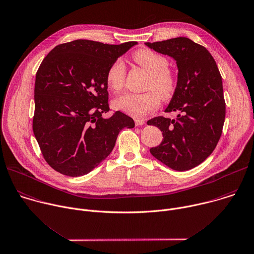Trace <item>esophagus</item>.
<instances>
[{"mask_svg":"<svg viewBox=\"0 0 254 254\" xmlns=\"http://www.w3.org/2000/svg\"><path fill=\"white\" fill-rule=\"evenodd\" d=\"M134 123H135V126L138 127V126H143L144 125V122L142 120H138V119H135L134 120Z\"/></svg>","mask_w":254,"mask_h":254,"instance_id":"obj_1","label":"esophagus"}]
</instances>
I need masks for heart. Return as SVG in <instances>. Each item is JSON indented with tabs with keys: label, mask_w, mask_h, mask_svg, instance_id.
<instances>
[{
	"label": "heart",
	"mask_w": 254,
	"mask_h": 254,
	"mask_svg": "<svg viewBox=\"0 0 254 254\" xmlns=\"http://www.w3.org/2000/svg\"><path fill=\"white\" fill-rule=\"evenodd\" d=\"M134 62L149 73L143 94L126 93L114 100L115 109L132 117H142L155 111L160 98L170 100L176 91L175 74L168 69V61L163 56L148 50L140 49L132 56ZM126 79V65L122 60L115 61L108 68L106 81L110 90L119 92L123 89Z\"/></svg>",
	"instance_id": "heart-1"
}]
</instances>
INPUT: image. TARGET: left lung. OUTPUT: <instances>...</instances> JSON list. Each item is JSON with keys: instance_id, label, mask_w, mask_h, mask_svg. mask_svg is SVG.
<instances>
[{"instance_id": "left-lung-1", "label": "left lung", "mask_w": 254, "mask_h": 254, "mask_svg": "<svg viewBox=\"0 0 254 254\" xmlns=\"http://www.w3.org/2000/svg\"><path fill=\"white\" fill-rule=\"evenodd\" d=\"M145 45L174 58L179 68L177 88L164 112L180 115L177 121L156 117L147 122L163 136L161 143L149 151L175 171L191 170L211 154L221 136L225 102L219 69L210 53L188 38Z\"/></svg>"}]
</instances>
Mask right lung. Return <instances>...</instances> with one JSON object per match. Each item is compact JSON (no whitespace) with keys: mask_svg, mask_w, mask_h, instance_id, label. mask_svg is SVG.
<instances>
[{"mask_svg":"<svg viewBox=\"0 0 254 254\" xmlns=\"http://www.w3.org/2000/svg\"><path fill=\"white\" fill-rule=\"evenodd\" d=\"M136 42L109 45L75 40L54 48L36 74L33 130L48 164L62 175L92 172L115 147L119 132L134 122L110 112L106 73Z\"/></svg>","mask_w":254,"mask_h":254,"instance_id":"obj_1","label":"right lung"}]
</instances>
